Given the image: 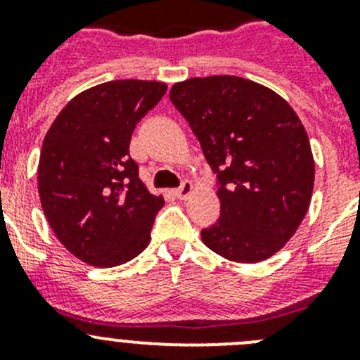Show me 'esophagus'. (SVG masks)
I'll return each instance as SVG.
<instances>
[{"mask_svg": "<svg viewBox=\"0 0 360 360\" xmlns=\"http://www.w3.org/2000/svg\"><path fill=\"white\" fill-rule=\"evenodd\" d=\"M174 195H176L180 200H187L191 195H193V184H191L189 180H186V182L178 187V189H174Z\"/></svg>", "mask_w": 360, "mask_h": 360, "instance_id": "obj_1", "label": "esophagus"}]
</instances>
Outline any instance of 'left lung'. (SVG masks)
<instances>
[{"label":"left lung","instance_id":"left-lung-1","mask_svg":"<svg viewBox=\"0 0 360 360\" xmlns=\"http://www.w3.org/2000/svg\"><path fill=\"white\" fill-rule=\"evenodd\" d=\"M169 98L218 174L219 218L202 241L236 263L274 256L314 193L316 164L297 113L270 88L236 75L176 82Z\"/></svg>","mask_w":360,"mask_h":360}]
</instances>
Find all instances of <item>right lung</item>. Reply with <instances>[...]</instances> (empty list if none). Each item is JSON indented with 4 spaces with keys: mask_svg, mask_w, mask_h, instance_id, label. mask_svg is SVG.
Instances as JSON below:
<instances>
[{
    "mask_svg": "<svg viewBox=\"0 0 360 360\" xmlns=\"http://www.w3.org/2000/svg\"><path fill=\"white\" fill-rule=\"evenodd\" d=\"M165 90L164 82L139 79L97 84L75 95L44 136L41 207L57 240L88 265H122L151 240L164 198L139 178L129 142Z\"/></svg>",
    "mask_w": 360,
    "mask_h": 360,
    "instance_id": "add662e5",
    "label": "right lung"
}]
</instances>
